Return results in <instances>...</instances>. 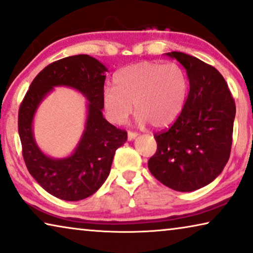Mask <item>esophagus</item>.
<instances>
[{
    "label": "esophagus",
    "instance_id": "esophagus-1",
    "mask_svg": "<svg viewBox=\"0 0 253 253\" xmlns=\"http://www.w3.org/2000/svg\"><path fill=\"white\" fill-rule=\"evenodd\" d=\"M137 135H138V133L131 132V131H129V132H127V139H129V140H133V139L137 138Z\"/></svg>",
    "mask_w": 253,
    "mask_h": 253
}]
</instances>
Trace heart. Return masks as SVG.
<instances>
[{"label":"heart","instance_id":"b5f03b06","mask_svg":"<svg viewBox=\"0 0 253 253\" xmlns=\"http://www.w3.org/2000/svg\"><path fill=\"white\" fill-rule=\"evenodd\" d=\"M114 82L115 87H105L102 105L115 124L126 122L134 104L139 126H169L181 113L188 92L187 75L174 63L129 65L116 73Z\"/></svg>","mask_w":253,"mask_h":253}]
</instances>
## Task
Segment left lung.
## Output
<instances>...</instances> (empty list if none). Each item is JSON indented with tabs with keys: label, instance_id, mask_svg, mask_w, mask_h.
Here are the masks:
<instances>
[{
	"label": "left lung",
	"instance_id": "obj_1",
	"mask_svg": "<svg viewBox=\"0 0 253 253\" xmlns=\"http://www.w3.org/2000/svg\"><path fill=\"white\" fill-rule=\"evenodd\" d=\"M166 56L186 69L189 93L170 129L154 134L157 151L148 161V169L167 187L194 192L213 181L228 162L235 102L214 67L178 51Z\"/></svg>",
	"mask_w": 253,
	"mask_h": 253
}]
</instances>
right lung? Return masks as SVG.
Segmentation results:
<instances>
[{"mask_svg": "<svg viewBox=\"0 0 253 253\" xmlns=\"http://www.w3.org/2000/svg\"><path fill=\"white\" fill-rule=\"evenodd\" d=\"M106 66L90 57L78 54L47 65L33 80L19 108L18 132L23 156L32 177L51 195L65 201L89 197L107 179L114 154L127 139L102 115V93ZM57 86L74 88L87 98V119L77 147L68 157L56 159L36 144L32 123L36 112Z\"/></svg>", "mask_w": 253, "mask_h": 253, "instance_id": "add662e5", "label": "right lung"}]
</instances>
